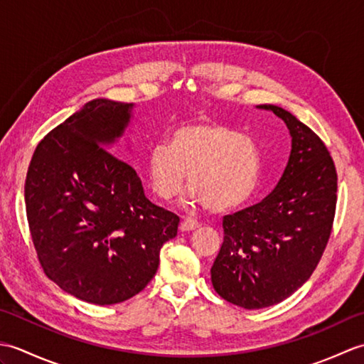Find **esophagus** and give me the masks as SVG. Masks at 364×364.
I'll return each mask as SVG.
<instances>
[{
  "mask_svg": "<svg viewBox=\"0 0 364 364\" xmlns=\"http://www.w3.org/2000/svg\"><path fill=\"white\" fill-rule=\"evenodd\" d=\"M200 227V223L196 220V219H184L181 223H180V230L181 231H194Z\"/></svg>",
  "mask_w": 364,
  "mask_h": 364,
  "instance_id": "obj_1",
  "label": "esophagus"
}]
</instances>
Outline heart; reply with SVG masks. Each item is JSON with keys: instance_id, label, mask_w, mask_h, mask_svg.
<instances>
[{"instance_id": "obj_1", "label": "heart", "mask_w": 364, "mask_h": 364, "mask_svg": "<svg viewBox=\"0 0 364 364\" xmlns=\"http://www.w3.org/2000/svg\"><path fill=\"white\" fill-rule=\"evenodd\" d=\"M259 172L257 145L214 120L178 125L168 133L167 145H153L146 154V175L154 194L175 198L188 173L191 197L213 213L236 210L249 202Z\"/></svg>"}]
</instances>
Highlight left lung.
Masks as SVG:
<instances>
[{
    "instance_id": "1",
    "label": "left lung",
    "mask_w": 364,
    "mask_h": 364,
    "mask_svg": "<svg viewBox=\"0 0 364 364\" xmlns=\"http://www.w3.org/2000/svg\"><path fill=\"white\" fill-rule=\"evenodd\" d=\"M258 107L288 127V166L262 202L223 218V242L211 267L215 292L245 310L280 304L311 277L331 235L338 198L335 162L321 137L283 107Z\"/></svg>"
}]
</instances>
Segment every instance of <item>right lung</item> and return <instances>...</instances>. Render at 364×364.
I'll use <instances>...</instances> for the list:
<instances>
[{
  "mask_svg": "<svg viewBox=\"0 0 364 364\" xmlns=\"http://www.w3.org/2000/svg\"><path fill=\"white\" fill-rule=\"evenodd\" d=\"M133 103L97 98L46 134L25 181L26 218L46 277L76 299L114 305L151 282L180 218L153 205L127 161L107 151Z\"/></svg>",
  "mask_w": 364,
  "mask_h": 364,
  "instance_id": "add662e5",
  "label": "right lung"
}]
</instances>
